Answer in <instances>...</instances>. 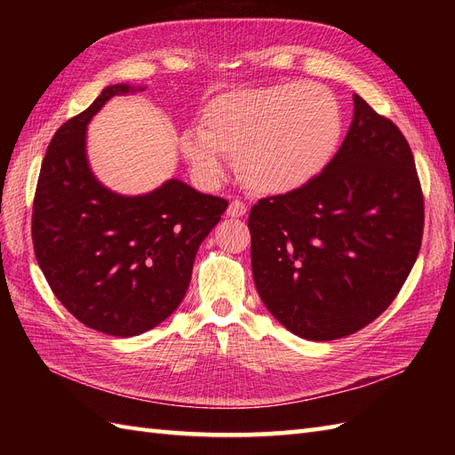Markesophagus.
Returning <instances> with one entry per match:
<instances>
[{"mask_svg":"<svg viewBox=\"0 0 455 455\" xmlns=\"http://www.w3.org/2000/svg\"><path fill=\"white\" fill-rule=\"evenodd\" d=\"M246 214V206H244V203L243 201H231L229 203V206H228V216H231V218H241V216H244Z\"/></svg>","mask_w":455,"mask_h":455,"instance_id":"34e87169","label":"esophagus"}]
</instances>
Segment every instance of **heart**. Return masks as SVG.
Here are the masks:
<instances>
[{
  "mask_svg": "<svg viewBox=\"0 0 455 455\" xmlns=\"http://www.w3.org/2000/svg\"><path fill=\"white\" fill-rule=\"evenodd\" d=\"M343 136L336 94L315 84H283L220 94L197 129L180 136V151L201 180L222 174V154L235 163L246 189L286 196L319 176Z\"/></svg>",
  "mask_w": 455,
  "mask_h": 455,
  "instance_id": "1",
  "label": "heart"
}]
</instances>
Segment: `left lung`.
<instances>
[{
	"instance_id": "obj_1",
	"label": "left lung",
	"mask_w": 455,
	"mask_h": 455,
	"mask_svg": "<svg viewBox=\"0 0 455 455\" xmlns=\"http://www.w3.org/2000/svg\"><path fill=\"white\" fill-rule=\"evenodd\" d=\"M349 132L313 182L249 216L256 291L292 334L330 341L391 306L423 237V194L395 123L359 94Z\"/></svg>"
}]
</instances>
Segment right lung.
Here are the masks:
<instances>
[{"instance_id": "obj_1", "label": "right lung", "mask_w": 455, "mask_h": 455, "mask_svg": "<svg viewBox=\"0 0 455 455\" xmlns=\"http://www.w3.org/2000/svg\"><path fill=\"white\" fill-rule=\"evenodd\" d=\"M136 91L144 87H106L54 132L32 212L34 252L52 294L79 323L117 338L148 332L180 306L199 244L228 206L174 178L144 196L96 180L89 121L112 96Z\"/></svg>"}]
</instances>
